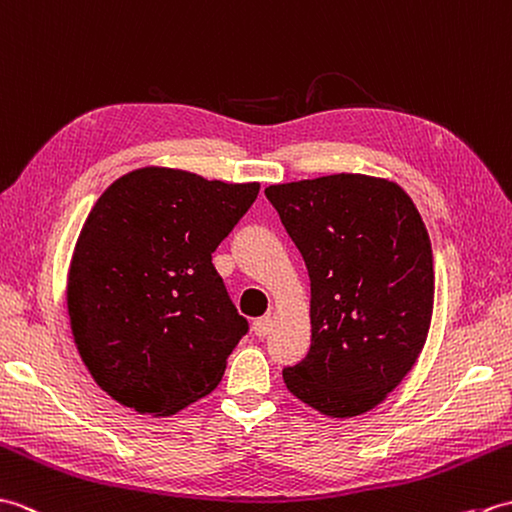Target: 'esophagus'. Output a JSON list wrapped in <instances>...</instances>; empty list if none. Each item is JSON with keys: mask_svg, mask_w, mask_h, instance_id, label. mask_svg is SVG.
<instances>
[{"mask_svg": "<svg viewBox=\"0 0 512 512\" xmlns=\"http://www.w3.org/2000/svg\"><path fill=\"white\" fill-rule=\"evenodd\" d=\"M271 326H274V320H271L269 315L258 317V320L254 322V333H256V337H267L269 331H271Z\"/></svg>", "mask_w": 512, "mask_h": 512, "instance_id": "1", "label": "esophagus"}]
</instances>
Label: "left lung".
Segmentation results:
<instances>
[{"label":"left lung","mask_w":512,"mask_h":512,"mask_svg":"<svg viewBox=\"0 0 512 512\" xmlns=\"http://www.w3.org/2000/svg\"><path fill=\"white\" fill-rule=\"evenodd\" d=\"M311 280V350L287 390L328 418L388 399L414 368L434 313V256L410 195L337 173L265 188Z\"/></svg>","instance_id":"8db88e82"}]
</instances>
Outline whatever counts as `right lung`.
<instances>
[{"label":"right lung","instance_id":"1","mask_svg":"<svg viewBox=\"0 0 512 512\" xmlns=\"http://www.w3.org/2000/svg\"><path fill=\"white\" fill-rule=\"evenodd\" d=\"M227 184L144 166L102 192L67 269L78 355L113 401L173 416L208 396L247 333L212 252L258 197Z\"/></svg>","mask_w":512,"mask_h":512}]
</instances>
